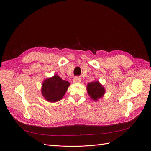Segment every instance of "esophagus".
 Here are the masks:
<instances>
[{"instance_id":"esophagus-1","label":"esophagus","mask_w":151,"mask_h":151,"mask_svg":"<svg viewBox=\"0 0 151 151\" xmlns=\"http://www.w3.org/2000/svg\"><path fill=\"white\" fill-rule=\"evenodd\" d=\"M74 83H81V79L79 77H76L74 79Z\"/></svg>"}]
</instances>
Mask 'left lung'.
I'll list each match as a JSON object with an SVG mask.
<instances>
[{"label":"left lung","mask_w":151,"mask_h":151,"mask_svg":"<svg viewBox=\"0 0 151 151\" xmlns=\"http://www.w3.org/2000/svg\"><path fill=\"white\" fill-rule=\"evenodd\" d=\"M87 90L90 98L94 101H97L101 98L105 93V88L99 82H91L87 84Z\"/></svg>","instance_id":"obj_1"}]
</instances>
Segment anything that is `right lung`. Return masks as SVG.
<instances>
[{
    "label": "right lung",
    "mask_w": 151,
    "mask_h": 151,
    "mask_svg": "<svg viewBox=\"0 0 151 151\" xmlns=\"http://www.w3.org/2000/svg\"><path fill=\"white\" fill-rule=\"evenodd\" d=\"M69 86V82L63 80L58 75H55L43 81L41 93L46 101L56 102L63 99Z\"/></svg>",
    "instance_id": "1"
}]
</instances>
